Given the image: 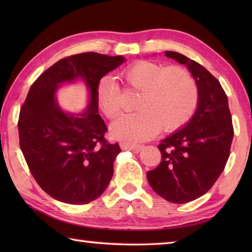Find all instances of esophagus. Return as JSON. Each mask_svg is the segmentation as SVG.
Segmentation results:
<instances>
[{"mask_svg": "<svg viewBox=\"0 0 252 252\" xmlns=\"http://www.w3.org/2000/svg\"><path fill=\"white\" fill-rule=\"evenodd\" d=\"M120 147L122 150H130L134 153L140 152L143 149L142 144H136V143H129V142H121Z\"/></svg>", "mask_w": 252, "mask_h": 252, "instance_id": "34e87169", "label": "esophagus"}]
</instances>
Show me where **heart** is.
Here are the masks:
<instances>
[{"label": "heart", "instance_id": "1", "mask_svg": "<svg viewBox=\"0 0 252 252\" xmlns=\"http://www.w3.org/2000/svg\"><path fill=\"white\" fill-rule=\"evenodd\" d=\"M127 88L140 91L134 113L113 123V136L126 141H142L159 132H171L186 126L199 103L198 85L189 71L181 66L164 67L160 63L140 60L122 71ZM96 102L108 119L122 110L120 87L111 76L102 78L96 87Z\"/></svg>", "mask_w": 252, "mask_h": 252}]
</instances>
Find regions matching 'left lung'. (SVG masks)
Masks as SVG:
<instances>
[{"label": "left lung", "instance_id": "left-lung-1", "mask_svg": "<svg viewBox=\"0 0 252 252\" xmlns=\"http://www.w3.org/2000/svg\"><path fill=\"white\" fill-rule=\"evenodd\" d=\"M165 57L188 66L198 85L199 103L186 126L158 146L161 162L147 178L167 201L187 203L208 192L224 170L233 139L232 118L227 94L206 67L172 51H165Z\"/></svg>", "mask_w": 252, "mask_h": 252}]
</instances>
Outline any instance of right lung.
I'll list each match as a JSON object with an SVG mask.
<instances>
[{
    "mask_svg": "<svg viewBox=\"0 0 252 252\" xmlns=\"http://www.w3.org/2000/svg\"><path fill=\"white\" fill-rule=\"evenodd\" d=\"M125 58L87 52L60 60L30 88L19 117L20 147L37 185L51 197L70 204H85L104 192L121 152L109 143L97 113L96 87ZM82 78L91 103L80 115L62 111L55 100L60 84Z\"/></svg>",
    "mask_w": 252,
    "mask_h": 252,
    "instance_id": "right-lung-1",
    "label": "right lung"
}]
</instances>
